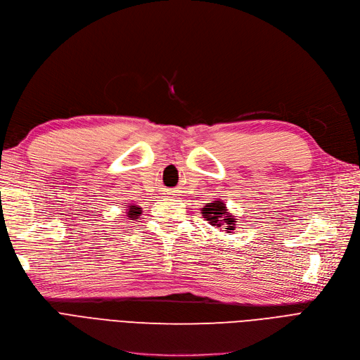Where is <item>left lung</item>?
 Here are the masks:
<instances>
[{"mask_svg":"<svg viewBox=\"0 0 360 360\" xmlns=\"http://www.w3.org/2000/svg\"><path fill=\"white\" fill-rule=\"evenodd\" d=\"M202 216L205 217V220H210V223L214 226H221V221H225V229L228 231V233H231L235 229V219L231 214H228L226 205L220 200L204 205Z\"/></svg>","mask_w":360,"mask_h":360,"instance_id":"1","label":"left lung"}]
</instances>
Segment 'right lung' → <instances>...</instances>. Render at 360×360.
Instances as JSON below:
<instances>
[{"label":"right lung","mask_w":360,"mask_h":360,"mask_svg":"<svg viewBox=\"0 0 360 360\" xmlns=\"http://www.w3.org/2000/svg\"><path fill=\"white\" fill-rule=\"evenodd\" d=\"M128 214H131V216H134V217H137V216L140 214V208H139V207H135L134 210H129V213H128ZM131 216H129V217H131Z\"/></svg>","instance_id":"1"}]
</instances>
